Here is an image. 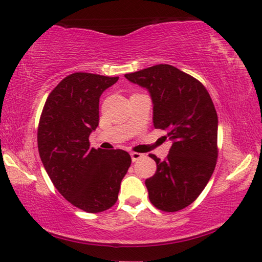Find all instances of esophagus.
I'll return each mask as SVG.
<instances>
[{"mask_svg": "<svg viewBox=\"0 0 262 262\" xmlns=\"http://www.w3.org/2000/svg\"><path fill=\"white\" fill-rule=\"evenodd\" d=\"M130 158H132V161L135 162V161H138V160H140L141 158H143V154L135 153V151H133V153H130Z\"/></svg>", "mask_w": 262, "mask_h": 262, "instance_id": "1", "label": "esophagus"}]
</instances>
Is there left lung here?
<instances>
[{"instance_id":"left-lung-1","label":"left lung","mask_w":262,"mask_h":262,"mask_svg":"<svg viewBox=\"0 0 262 262\" xmlns=\"http://www.w3.org/2000/svg\"><path fill=\"white\" fill-rule=\"evenodd\" d=\"M124 77L146 88L153 102V123L171 140L165 161L149 155L156 171L147 179L156 208L178 212L195 201L212 177L217 159V114L201 82L170 64H158Z\"/></svg>"}]
</instances>
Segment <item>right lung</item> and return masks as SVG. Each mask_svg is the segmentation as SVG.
I'll list each match as a JSON object with an SVG mask.
<instances>
[{
  "label": "right lung",
  "instance_id": "obj_1",
  "mask_svg": "<svg viewBox=\"0 0 262 262\" xmlns=\"http://www.w3.org/2000/svg\"><path fill=\"white\" fill-rule=\"evenodd\" d=\"M119 77L74 73L47 99L37 146L50 180L66 200L87 213L103 212L118 200L130 155L122 149H94L89 135L99 126L100 96Z\"/></svg>",
  "mask_w": 262,
  "mask_h": 262
}]
</instances>
